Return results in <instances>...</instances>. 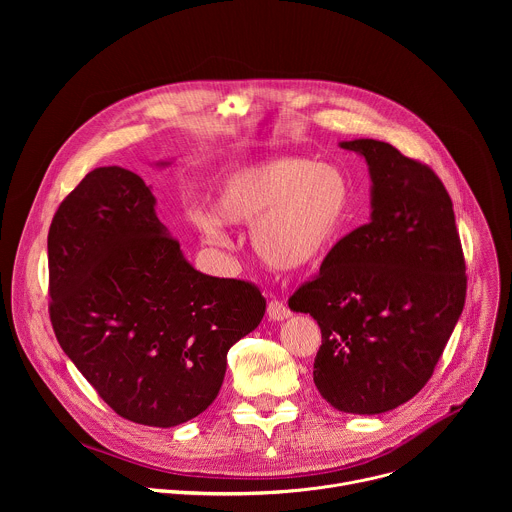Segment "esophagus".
Segmentation results:
<instances>
[{"label": "esophagus", "mask_w": 512, "mask_h": 512, "mask_svg": "<svg viewBox=\"0 0 512 512\" xmlns=\"http://www.w3.org/2000/svg\"><path fill=\"white\" fill-rule=\"evenodd\" d=\"M267 316H269V320H273V322H283V320H287V318L291 316V312H289V308H287L285 304H281V302H277V300H271V302L267 304Z\"/></svg>", "instance_id": "obj_1"}]
</instances>
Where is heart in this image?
<instances>
[{
	"mask_svg": "<svg viewBox=\"0 0 512 512\" xmlns=\"http://www.w3.org/2000/svg\"><path fill=\"white\" fill-rule=\"evenodd\" d=\"M352 182L336 164L281 156L225 174L212 208L192 206L186 221L214 247H227V225H251L257 257L277 271L322 263L344 237Z\"/></svg>",
	"mask_w": 512,
	"mask_h": 512,
	"instance_id": "1",
	"label": "heart"
}]
</instances>
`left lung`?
<instances>
[{
  "mask_svg": "<svg viewBox=\"0 0 512 512\" xmlns=\"http://www.w3.org/2000/svg\"><path fill=\"white\" fill-rule=\"evenodd\" d=\"M371 176V221L289 298L322 330L314 383L338 411L379 415L429 381L466 300L448 190L431 168L379 139L340 141Z\"/></svg>",
  "mask_w": 512,
  "mask_h": 512,
  "instance_id": "left-lung-1",
  "label": "left lung"
}]
</instances>
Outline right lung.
<instances>
[{
	"label": "right lung",
	"mask_w": 512,
	"mask_h": 512,
	"mask_svg": "<svg viewBox=\"0 0 512 512\" xmlns=\"http://www.w3.org/2000/svg\"><path fill=\"white\" fill-rule=\"evenodd\" d=\"M48 267L58 344L115 413L141 425L200 415L221 391L229 348L265 314L255 285L192 267L152 186L119 166L95 168L62 200Z\"/></svg>",
	"instance_id": "right-lung-1"
}]
</instances>
